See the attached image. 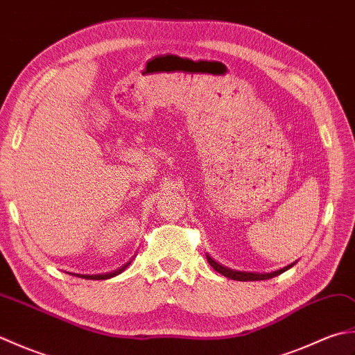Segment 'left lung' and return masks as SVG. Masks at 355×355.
I'll return each instance as SVG.
<instances>
[{
	"label": "left lung",
	"mask_w": 355,
	"mask_h": 355,
	"mask_svg": "<svg viewBox=\"0 0 355 355\" xmlns=\"http://www.w3.org/2000/svg\"><path fill=\"white\" fill-rule=\"evenodd\" d=\"M206 258H207V262L214 267L215 271H218V273H221L223 276L229 277V279H233V281H244V282L245 281H266V279H271L275 276H279L281 273H284V271L291 268L294 263H296V262H293V263H290V266H286L281 270L271 271V273H252V271H236V270H232L229 267H223L221 263H218L216 261H214L209 254H206Z\"/></svg>",
	"instance_id": "1"
}]
</instances>
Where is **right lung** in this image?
Here are the masks:
<instances>
[{
  "label": "right lung",
  "mask_w": 355,
  "mask_h": 355,
  "mask_svg": "<svg viewBox=\"0 0 355 355\" xmlns=\"http://www.w3.org/2000/svg\"><path fill=\"white\" fill-rule=\"evenodd\" d=\"M131 263V261L130 262H126L123 267H120L119 270H114V271H111V273H107V275H78V277H84V279H94V281H102V279H111V277H114V276H117V275H120L122 273V271L130 266Z\"/></svg>",
  "instance_id": "add662e5"
}]
</instances>
